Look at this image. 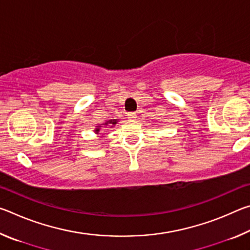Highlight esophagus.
Masks as SVG:
<instances>
[{
  "mask_svg": "<svg viewBox=\"0 0 250 250\" xmlns=\"http://www.w3.org/2000/svg\"><path fill=\"white\" fill-rule=\"evenodd\" d=\"M126 116H128L129 119H134V118H137V113H135V112H128V115H126Z\"/></svg>",
  "mask_w": 250,
  "mask_h": 250,
  "instance_id": "1",
  "label": "esophagus"
}]
</instances>
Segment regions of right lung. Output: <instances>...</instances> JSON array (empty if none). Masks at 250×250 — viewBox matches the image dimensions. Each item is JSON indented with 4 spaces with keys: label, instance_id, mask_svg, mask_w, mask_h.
I'll list each match as a JSON object with an SVG mask.
<instances>
[{
    "label": "right lung",
    "instance_id": "right-lung-1",
    "mask_svg": "<svg viewBox=\"0 0 250 250\" xmlns=\"http://www.w3.org/2000/svg\"><path fill=\"white\" fill-rule=\"evenodd\" d=\"M109 122H110V124H112V125H115V124H117V122H116V121H113V122H112V120H111V121H109ZM107 124H108V122H107ZM96 131H97V132H98V131H99V128H98V129H97Z\"/></svg>",
    "mask_w": 250,
    "mask_h": 250
}]
</instances>
